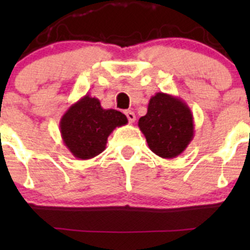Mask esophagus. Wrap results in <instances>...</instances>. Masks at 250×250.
Wrapping results in <instances>:
<instances>
[{
    "instance_id": "1",
    "label": "esophagus",
    "mask_w": 250,
    "mask_h": 250,
    "mask_svg": "<svg viewBox=\"0 0 250 250\" xmlns=\"http://www.w3.org/2000/svg\"><path fill=\"white\" fill-rule=\"evenodd\" d=\"M125 116H127V118H128V121H129V123H133L135 121V113L133 112V111H130V110L125 111Z\"/></svg>"
}]
</instances>
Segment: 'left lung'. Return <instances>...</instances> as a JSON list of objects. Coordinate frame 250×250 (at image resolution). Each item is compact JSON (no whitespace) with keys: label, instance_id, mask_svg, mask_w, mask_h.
I'll return each instance as SVG.
<instances>
[{"label":"left lung","instance_id":"obj_1","mask_svg":"<svg viewBox=\"0 0 250 250\" xmlns=\"http://www.w3.org/2000/svg\"><path fill=\"white\" fill-rule=\"evenodd\" d=\"M153 153L175 158L193 139L195 125L190 107L174 95L156 93L148 102L147 112L138 122Z\"/></svg>","mask_w":250,"mask_h":250}]
</instances>
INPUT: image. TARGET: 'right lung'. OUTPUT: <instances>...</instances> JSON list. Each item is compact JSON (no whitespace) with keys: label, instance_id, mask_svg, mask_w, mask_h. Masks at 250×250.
Here are the masks:
<instances>
[{"label":"right lung","instance_id":"right-lung-1","mask_svg":"<svg viewBox=\"0 0 250 250\" xmlns=\"http://www.w3.org/2000/svg\"><path fill=\"white\" fill-rule=\"evenodd\" d=\"M125 113L104 109L100 100L85 94L72 104L60 118V133L64 145L77 160H90L106 147L113 129L127 125Z\"/></svg>","mask_w":250,"mask_h":250}]
</instances>
